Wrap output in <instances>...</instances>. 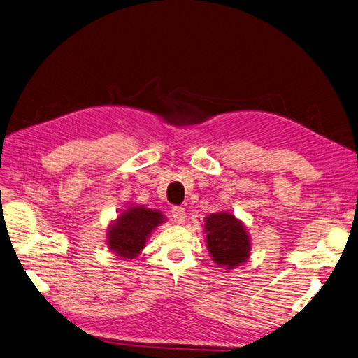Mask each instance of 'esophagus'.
<instances>
[{"label":"esophagus","mask_w":358,"mask_h":358,"mask_svg":"<svg viewBox=\"0 0 358 358\" xmlns=\"http://www.w3.org/2000/svg\"><path fill=\"white\" fill-rule=\"evenodd\" d=\"M171 213H172L173 221H176L177 224H182V222H185V219H186V210L182 208V207H180V206L172 207Z\"/></svg>","instance_id":"34e87169"}]
</instances>
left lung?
Wrapping results in <instances>:
<instances>
[{
    "label": "left lung",
    "mask_w": 358,
    "mask_h": 358,
    "mask_svg": "<svg viewBox=\"0 0 358 358\" xmlns=\"http://www.w3.org/2000/svg\"><path fill=\"white\" fill-rule=\"evenodd\" d=\"M207 250L222 269H236L250 259L251 239L241 219L228 212L210 213L204 219Z\"/></svg>",
    "instance_id": "left-lung-1"
}]
</instances>
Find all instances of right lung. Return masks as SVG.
Instances as JSON below:
<instances>
[{"mask_svg":"<svg viewBox=\"0 0 358 358\" xmlns=\"http://www.w3.org/2000/svg\"><path fill=\"white\" fill-rule=\"evenodd\" d=\"M164 221L166 217L159 210L128 206L107 228L106 239L110 251L124 260L136 259L151 233Z\"/></svg>","mask_w":358,"mask_h":358,"instance_id":"obj_1","label":"right lung"}]
</instances>
